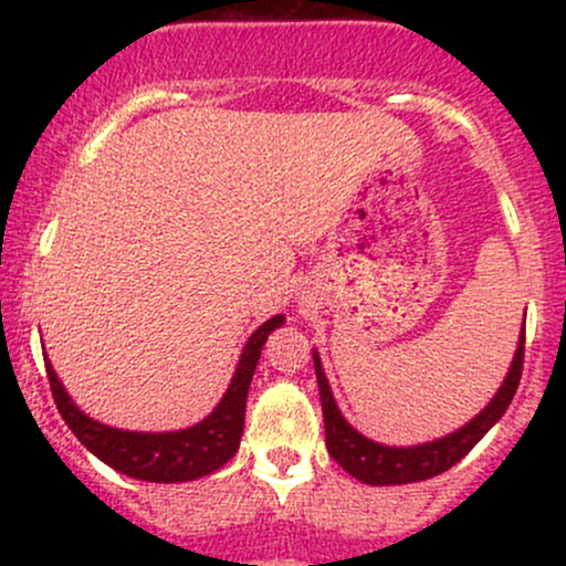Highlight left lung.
<instances>
[{"label": "left lung", "instance_id": "8db88e82", "mask_svg": "<svg viewBox=\"0 0 566 566\" xmlns=\"http://www.w3.org/2000/svg\"><path fill=\"white\" fill-rule=\"evenodd\" d=\"M314 367H316V382H319V396H322L327 450L337 460V465H343V469H346L354 479H359V482L375 484V486L423 482V479L439 476V473L452 469L454 463H460V460H463L465 454L479 444V439H482L500 418H503V412L511 405L513 394H516L518 380H522L524 327H522V335H518V346H516V354H513L509 375H505L503 386L497 388V394L492 396L490 405H486L482 412L471 420V423L458 428V431L450 433V437L426 441V444H418V447H386V444H378V441L361 437L356 428L348 426V420L343 418L340 409H337L316 350H314Z\"/></svg>", "mask_w": 566, "mask_h": 566}]
</instances>
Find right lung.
<instances>
[{"instance_id":"1","label":"right lung","mask_w":566,"mask_h":566,"mask_svg":"<svg viewBox=\"0 0 566 566\" xmlns=\"http://www.w3.org/2000/svg\"><path fill=\"white\" fill-rule=\"evenodd\" d=\"M284 316H271L263 322L255 333L250 335L247 346L239 359L237 373L229 391L223 394L220 405L207 415L205 420L184 431L167 433H138V431H119L108 428L97 420L87 418L74 401L69 399L66 388L57 380L53 365L44 359L50 378V391L57 405V412L63 415L66 426L74 431V437L87 447L95 458L112 465L114 471L127 473V476L140 479V482H191V479L207 476L226 465L239 450V439L244 431V407L250 380L255 375L258 359L265 346V337L282 327Z\"/></svg>"}]
</instances>
